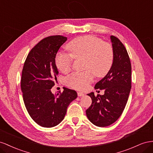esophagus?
<instances>
[{"mask_svg":"<svg viewBox=\"0 0 153 153\" xmlns=\"http://www.w3.org/2000/svg\"><path fill=\"white\" fill-rule=\"evenodd\" d=\"M84 95V93L81 92V91H77V95L79 96V97H81V96H83Z\"/></svg>","mask_w":153,"mask_h":153,"instance_id":"esophagus-1","label":"esophagus"}]
</instances>
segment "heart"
<instances>
[{"label": "heart", "instance_id": "b5f03b06", "mask_svg": "<svg viewBox=\"0 0 153 153\" xmlns=\"http://www.w3.org/2000/svg\"><path fill=\"white\" fill-rule=\"evenodd\" d=\"M66 47L69 54L59 52L56 54L55 63L62 72L71 69L74 59H84L85 71L74 72L66 82L73 88L82 90L93 81L95 75L98 77L106 76L113 65L114 51L112 45L101 38L91 35L77 37L69 42Z\"/></svg>", "mask_w": 153, "mask_h": 153}]
</instances>
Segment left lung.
Masks as SVG:
<instances>
[{
    "mask_svg": "<svg viewBox=\"0 0 153 153\" xmlns=\"http://www.w3.org/2000/svg\"><path fill=\"white\" fill-rule=\"evenodd\" d=\"M110 38L114 51L113 65L107 75L95 86V89L104 90V94H88L92 102L86 114L91 123L99 127L110 126L119 119L131 88V65L127 50L119 38L115 36Z\"/></svg>",
    "mask_w": 153,
    "mask_h": 153,
    "instance_id": "left-lung-1",
    "label": "left lung"
}]
</instances>
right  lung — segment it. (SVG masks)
<instances>
[{
  "mask_svg": "<svg viewBox=\"0 0 153 153\" xmlns=\"http://www.w3.org/2000/svg\"><path fill=\"white\" fill-rule=\"evenodd\" d=\"M67 40L61 35L42 39L29 52L22 69L21 90L25 108L32 119L44 128L59 124L77 96L75 90L65 87L55 95L51 90L58 74L56 55Z\"/></svg>",
  "mask_w": 153,
  "mask_h": 153,
  "instance_id": "1",
  "label": "right lung"
}]
</instances>
